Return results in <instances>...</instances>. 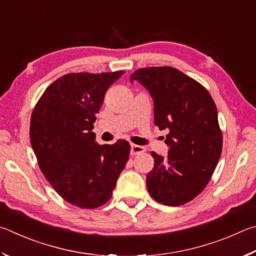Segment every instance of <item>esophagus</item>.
Wrapping results in <instances>:
<instances>
[{
    "instance_id": "esophagus-1",
    "label": "esophagus",
    "mask_w": 256,
    "mask_h": 256,
    "mask_svg": "<svg viewBox=\"0 0 256 256\" xmlns=\"http://www.w3.org/2000/svg\"><path fill=\"white\" fill-rule=\"evenodd\" d=\"M146 150L145 147L142 146H140V145H135V144H132V150H130V154L134 156V155H138V154H142L144 153Z\"/></svg>"
}]
</instances>
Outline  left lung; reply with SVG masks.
<instances>
[{"label": "left lung", "instance_id": "8db88e82", "mask_svg": "<svg viewBox=\"0 0 256 256\" xmlns=\"http://www.w3.org/2000/svg\"><path fill=\"white\" fill-rule=\"evenodd\" d=\"M154 100V124L166 129V158L152 152L154 168L146 184L152 198L165 206L184 204L204 191L222 150L217 108L207 88L174 67L134 72Z\"/></svg>", "mask_w": 256, "mask_h": 256}]
</instances>
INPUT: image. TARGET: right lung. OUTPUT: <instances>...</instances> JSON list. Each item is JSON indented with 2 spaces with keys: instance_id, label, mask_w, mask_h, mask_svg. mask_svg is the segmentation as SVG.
Returning a JSON list of instances; mask_svg holds the SVG:
<instances>
[{
  "instance_id": "add662e5",
  "label": "right lung",
  "mask_w": 256,
  "mask_h": 256,
  "mask_svg": "<svg viewBox=\"0 0 256 256\" xmlns=\"http://www.w3.org/2000/svg\"><path fill=\"white\" fill-rule=\"evenodd\" d=\"M124 73H70L44 90L30 120V142L44 178L62 199L80 208L111 199L129 160L130 145H98L92 132L106 92Z\"/></svg>"
}]
</instances>
